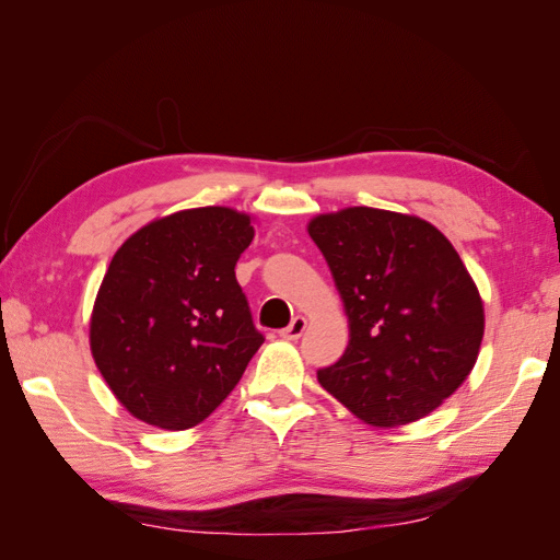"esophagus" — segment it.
I'll return each instance as SVG.
<instances>
[{"instance_id":"esophagus-1","label":"esophagus","mask_w":560,"mask_h":560,"mask_svg":"<svg viewBox=\"0 0 560 560\" xmlns=\"http://www.w3.org/2000/svg\"><path fill=\"white\" fill-rule=\"evenodd\" d=\"M306 327H308V319L303 317V315H296V317L290 322V327H284V329L280 331V336L287 338V341H296V338H301V334L306 331Z\"/></svg>"}]
</instances>
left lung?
<instances>
[{
    "label": "left lung",
    "instance_id": "8db88e82",
    "mask_svg": "<svg viewBox=\"0 0 560 560\" xmlns=\"http://www.w3.org/2000/svg\"><path fill=\"white\" fill-rule=\"evenodd\" d=\"M308 233L343 299L350 341L317 381L371 428L409 425L471 374L483 301L446 235L413 214L346 208Z\"/></svg>",
    "mask_w": 560,
    "mask_h": 560
}]
</instances>
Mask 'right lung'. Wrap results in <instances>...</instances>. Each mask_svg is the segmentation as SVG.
Wrapping results in <instances>:
<instances>
[{"label":"right lung","mask_w":560,"mask_h":560,"mask_svg":"<svg viewBox=\"0 0 560 560\" xmlns=\"http://www.w3.org/2000/svg\"><path fill=\"white\" fill-rule=\"evenodd\" d=\"M252 217L208 206L154 219L116 249L91 313V352L124 409L189 430L238 385L264 343L235 264Z\"/></svg>","instance_id":"obj_1"}]
</instances>
